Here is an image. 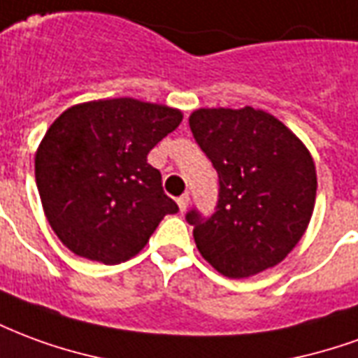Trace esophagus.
I'll return each mask as SVG.
<instances>
[{"mask_svg":"<svg viewBox=\"0 0 358 358\" xmlns=\"http://www.w3.org/2000/svg\"><path fill=\"white\" fill-rule=\"evenodd\" d=\"M176 203H178L180 210H182V213H184V210L187 209V205H189V195H187V194L180 195L178 199H176Z\"/></svg>","mask_w":358,"mask_h":358,"instance_id":"1","label":"esophagus"}]
</instances>
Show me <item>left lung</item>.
I'll list each match as a JSON object with an SVG mask.
<instances>
[{"mask_svg": "<svg viewBox=\"0 0 358 358\" xmlns=\"http://www.w3.org/2000/svg\"><path fill=\"white\" fill-rule=\"evenodd\" d=\"M197 145L218 172L217 210L186 220L203 259L228 278H249L282 263L307 230L316 199L315 161L270 113L197 109Z\"/></svg>", "mask_w": 358, "mask_h": 358, "instance_id": "1", "label": "left lung"}]
</instances>
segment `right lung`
Returning a JSON list of instances; mask_svg holds the SVG:
<instances>
[{"instance_id": "1", "label": "right lung", "mask_w": 358, "mask_h": 358, "mask_svg": "<svg viewBox=\"0 0 358 358\" xmlns=\"http://www.w3.org/2000/svg\"><path fill=\"white\" fill-rule=\"evenodd\" d=\"M182 113L132 97L66 109L36 151V186L48 222L74 255L103 264L138 255L178 205L148 155Z\"/></svg>"}]
</instances>
